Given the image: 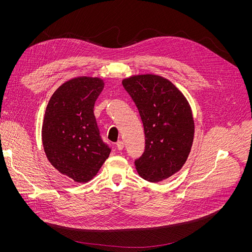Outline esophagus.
I'll return each instance as SVG.
<instances>
[{
  "mask_svg": "<svg viewBox=\"0 0 252 252\" xmlns=\"http://www.w3.org/2000/svg\"><path fill=\"white\" fill-rule=\"evenodd\" d=\"M124 146H125V144H124L123 141H117L116 142V147H117L118 150H122L124 148Z\"/></svg>",
  "mask_w": 252,
  "mask_h": 252,
  "instance_id": "esophagus-1",
  "label": "esophagus"
}]
</instances>
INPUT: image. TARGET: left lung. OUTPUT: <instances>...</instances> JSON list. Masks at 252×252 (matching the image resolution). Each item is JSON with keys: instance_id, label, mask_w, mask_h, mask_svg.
<instances>
[{"instance_id": "8db88e82", "label": "left lung", "mask_w": 252, "mask_h": 252, "mask_svg": "<svg viewBox=\"0 0 252 252\" xmlns=\"http://www.w3.org/2000/svg\"><path fill=\"white\" fill-rule=\"evenodd\" d=\"M135 102L145 131V152L135 161L141 178L161 182L176 175L187 161L194 140L191 106L167 78L137 74L123 79Z\"/></svg>"}]
</instances>
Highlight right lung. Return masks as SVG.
Masks as SVG:
<instances>
[{
	"label": "right lung",
	"mask_w": 252,
	"mask_h": 252,
	"mask_svg": "<svg viewBox=\"0 0 252 252\" xmlns=\"http://www.w3.org/2000/svg\"><path fill=\"white\" fill-rule=\"evenodd\" d=\"M103 88L100 77H73L54 92L45 111L42 142L46 156L59 173L76 183L91 181L110 154L94 115Z\"/></svg>",
	"instance_id": "1"
}]
</instances>
